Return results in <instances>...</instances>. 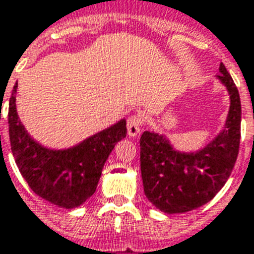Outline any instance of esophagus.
<instances>
[{"instance_id":"obj_1","label":"esophagus","mask_w":254,"mask_h":254,"mask_svg":"<svg viewBox=\"0 0 254 254\" xmlns=\"http://www.w3.org/2000/svg\"><path fill=\"white\" fill-rule=\"evenodd\" d=\"M142 124H143V119L140 115H131L129 119H127V134L130 137H135L138 135L140 131V127H142Z\"/></svg>"}]
</instances>
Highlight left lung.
Returning <instances> with one entry per match:
<instances>
[{"label": "left lung", "mask_w": 254, "mask_h": 254, "mask_svg": "<svg viewBox=\"0 0 254 254\" xmlns=\"http://www.w3.org/2000/svg\"><path fill=\"white\" fill-rule=\"evenodd\" d=\"M217 77L231 99L226 129L196 153L177 152L165 137L144 131L140 135V173L144 193L157 209L185 213L204 205L225 186L240 144L242 104L238 87L223 63Z\"/></svg>", "instance_id": "1"}]
</instances>
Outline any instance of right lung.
Segmentation results:
<instances>
[{
    "instance_id": "add662e5",
    "label": "right lung",
    "mask_w": 254,
    "mask_h": 254,
    "mask_svg": "<svg viewBox=\"0 0 254 254\" xmlns=\"http://www.w3.org/2000/svg\"><path fill=\"white\" fill-rule=\"evenodd\" d=\"M16 87L18 84L8 103V135L23 178L36 195L55 205L68 209L80 206L95 192L106 160L115 144L127 135V123L121 120L71 150H48L31 139L18 120Z\"/></svg>"
}]
</instances>
